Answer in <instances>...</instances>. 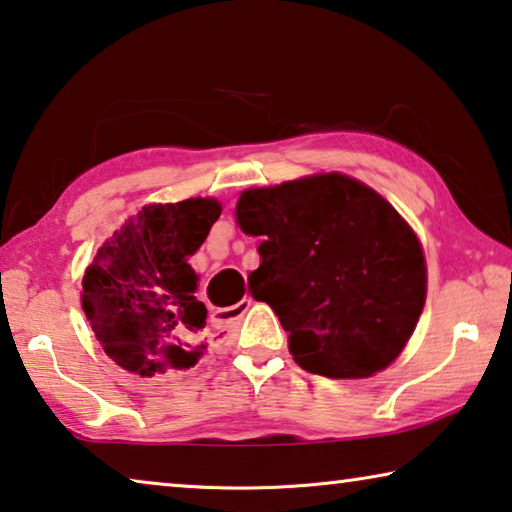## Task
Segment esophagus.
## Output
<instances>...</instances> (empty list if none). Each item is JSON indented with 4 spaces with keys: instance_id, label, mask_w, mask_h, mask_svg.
I'll use <instances>...</instances> for the list:
<instances>
[{
    "instance_id": "esophagus-1",
    "label": "esophagus",
    "mask_w": 512,
    "mask_h": 512,
    "mask_svg": "<svg viewBox=\"0 0 512 512\" xmlns=\"http://www.w3.org/2000/svg\"><path fill=\"white\" fill-rule=\"evenodd\" d=\"M251 304H254V299H251V297H245L242 301H238L236 306H231V308H220V311H217V317H220V322H233V320H240V317L249 311Z\"/></svg>"
}]
</instances>
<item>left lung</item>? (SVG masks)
I'll use <instances>...</instances> for the list:
<instances>
[{
  "label": "left lung",
  "instance_id": "obj_1",
  "mask_svg": "<svg viewBox=\"0 0 512 512\" xmlns=\"http://www.w3.org/2000/svg\"><path fill=\"white\" fill-rule=\"evenodd\" d=\"M242 233L263 238L256 299L290 354L329 379H367L406 349L426 301L422 242L388 199L342 172L242 190Z\"/></svg>",
  "mask_w": 512,
  "mask_h": 512
}]
</instances>
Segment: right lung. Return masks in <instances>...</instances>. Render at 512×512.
<instances>
[{
	"instance_id": "right-lung-1",
	"label": "right lung",
	"mask_w": 512,
	"mask_h": 512,
	"mask_svg": "<svg viewBox=\"0 0 512 512\" xmlns=\"http://www.w3.org/2000/svg\"><path fill=\"white\" fill-rule=\"evenodd\" d=\"M222 213L215 197L147 204L86 267L81 308L106 356L138 376L188 370L208 347L199 274L188 258Z\"/></svg>"
}]
</instances>
